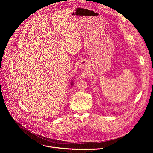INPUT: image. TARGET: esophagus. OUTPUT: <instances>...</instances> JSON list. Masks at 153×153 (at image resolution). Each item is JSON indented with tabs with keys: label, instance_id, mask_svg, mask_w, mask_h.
I'll return each instance as SVG.
<instances>
[{
	"label": "esophagus",
	"instance_id": "esophagus-1",
	"mask_svg": "<svg viewBox=\"0 0 153 153\" xmlns=\"http://www.w3.org/2000/svg\"><path fill=\"white\" fill-rule=\"evenodd\" d=\"M86 66H87V64H86V63H84L83 62H81V63H80V64H79V68L80 69H84V68H86Z\"/></svg>",
	"mask_w": 153,
	"mask_h": 153
}]
</instances>
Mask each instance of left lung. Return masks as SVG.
Instances as JSON below:
<instances>
[{"mask_svg": "<svg viewBox=\"0 0 153 153\" xmlns=\"http://www.w3.org/2000/svg\"><path fill=\"white\" fill-rule=\"evenodd\" d=\"M114 114H115V113H114Z\"/></svg>", "mask_w": 153, "mask_h": 153, "instance_id": "8db88e82", "label": "left lung"}]
</instances>
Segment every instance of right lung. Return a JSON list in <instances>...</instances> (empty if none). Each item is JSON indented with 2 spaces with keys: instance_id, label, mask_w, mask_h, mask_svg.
Returning a JSON list of instances; mask_svg holds the SVG:
<instances>
[{
  "instance_id": "right-lung-1",
  "label": "right lung",
  "mask_w": 153,
  "mask_h": 153,
  "mask_svg": "<svg viewBox=\"0 0 153 153\" xmlns=\"http://www.w3.org/2000/svg\"><path fill=\"white\" fill-rule=\"evenodd\" d=\"M71 85H73V82H72V81H71Z\"/></svg>"
}]
</instances>
